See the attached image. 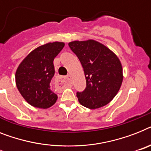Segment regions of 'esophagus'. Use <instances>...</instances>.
Returning <instances> with one entry per match:
<instances>
[{
	"label": "esophagus",
	"mask_w": 151,
	"mask_h": 151,
	"mask_svg": "<svg viewBox=\"0 0 151 151\" xmlns=\"http://www.w3.org/2000/svg\"><path fill=\"white\" fill-rule=\"evenodd\" d=\"M57 85H60V87L65 86L66 84H71V77L70 75H67L66 77L59 76L55 80Z\"/></svg>",
	"instance_id": "obj_1"
}]
</instances>
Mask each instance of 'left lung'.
<instances>
[{"label":"left lung","instance_id":"8db88e82","mask_svg":"<svg viewBox=\"0 0 151 151\" xmlns=\"http://www.w3.org/2000/svg\"><path fill=\"white\" fill-rule=\"evenodd\" d=\"M84 68L86 88L78 92V101L84 107H103L115 98L122 85V63L110 49L94 40L68 43Z\"/></svg>","mask_w":151,"mask_h":151}]
</instances>
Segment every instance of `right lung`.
<instances>
[{
  "label": "right lung",
  "mask_w": 151,
  "mask_h": 151,
  "mask_svg": "<svg viewBox=\"0 0 151 151\" xmlns=\"http://www.w3.org/2000/svg\"><path fill=\"white\" fill-rule=\"evenodd\" d=\"M65 43L53 42L42 45L27 55L18 65L15 73L18 90L32 106L48 109L56 103L57 95L50 89L54 76L53 60Z\"/></svg>",
  "instance_id": "obj_1"
}]
</instances>
